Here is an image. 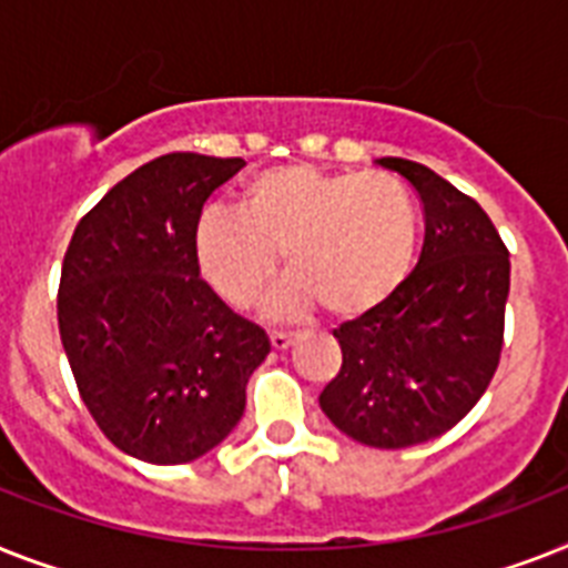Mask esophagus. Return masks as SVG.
Segmentation results:
<instances>
[{
	"instance_id": "1",
	"label": "esophagus",
	"mask_w": 568,
	"mask_h": 568,
	"mask_svg": "<svg viewBox=\"0 0 568 568\" xmlns=\"http://www.w3.org/2000/svg\"><path fill=\"white\" fill-rule=\"evenodd\" d=\"M295 339H298L295 334H281V331H273V334H270V342H273L275 351H287L290 345H295Z\"/></svg>"
}]
</instances>
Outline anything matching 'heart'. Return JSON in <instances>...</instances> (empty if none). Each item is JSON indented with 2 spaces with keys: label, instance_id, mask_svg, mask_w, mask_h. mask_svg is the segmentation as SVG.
<instances>
[{
  "label": "heart",
  "instance_id": "b5f03b06",
  "mask_svg": "<svg viewBox=\"0 0 568 568\" xmlns=\"http://www.w3.org/2000/svg\"><path fill=\"white\" fill-rule=\"evenodd\" d=\"M418 250V209L392 173H336L281 165L246 182L237 211L209 209L194 229L196 264L229 304L266 295L278 318L318 304L336 318L374 311L400 287Z\"/></svg>",
  "mask_w": 568,
  "mask_h": 568
}]
</instances>
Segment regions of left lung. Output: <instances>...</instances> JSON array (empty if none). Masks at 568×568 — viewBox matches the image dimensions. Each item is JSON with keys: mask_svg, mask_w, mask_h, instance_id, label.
Masks as SVG:
<instances>
[{"mask_svg": "<svg viewBox=\"0 0 568 568\" xmlns=\"http://www.w3.org/2000/svg\"><path fill=\"white\" fill-rule=\"evenodd\" d=\"M424 203L418 266L386 302L334 331L342 368L318 406L377 449L433 442L485 395L503 354L510 261L476 200L409 159H377Z\"/></svg>", "mask_w": 568, "mask_h": 568, "instance_id": "8db88e82", "label": "left lung"}]
</instances>
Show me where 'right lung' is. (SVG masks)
<instances>
[{"mask_svg":"<svg viewBox=\"0 0 568 568\" xmlns=\"http://www.w3.org/2000/svg\"><path fill=\"white\" fill-rule=\"evenodd\" d=\"M243 159L168 153L110 189L65 250L58 325L89 415L121 453L185 464L246 409L270 336L200 278L194 229Z\"/></svg>","mask_w":568,"mask_h":568,"instance_id":"obj_1","label":"right lung"}]
</instances>
